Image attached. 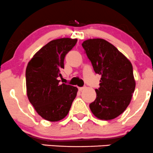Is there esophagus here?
<instances>
[{"instance_id": "1", "label": "esophagus", "mask_w": 153, "mask_h": 153, "mask_svg": "<svg viewBox=\"0 0 153 153\" xmlns=\"http://www.w3.org/2000/svg\"><path fill=\"white\" fill-rule=\"evenodd\" d=\"M85 88L86 87H84H84H79V88H78V89H79L80 91H82V90H84V89H85Z\"/></svg>"}]
</instances>
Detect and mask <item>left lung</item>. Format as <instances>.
<instances>
[{"instance_id":"obj_1","label":"left lung","mask_w":153,"mask_h":153,"mask_svg":"<svg viewBox=\"0 0 153 153\" xmlns=\"http://www.w3.org/2000/svg\"><path fill=\"white\" fill-rule=\"evenodd\" d=\"M95 73L101 75L96 98L89 108L96 118L112 120L124 112L135 91L132 65L115 46L101 38L82 44Z\"/></svg>"}]
</instances>
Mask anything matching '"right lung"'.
Wrapping results in <instances>:
<instances>
[{
	"mask_svg": "<svg viewBox=\"0 0 153 153\" xmlns=\"http://www.w3.org/2000/svg\"><path fill=\"white\" fill-rule=\"evenodd\" d=\"M69 38L51 41L34 55L26 69L27 97L39 115L58 121L69 113L78 92L75 86L60 84L66 55L76 44Z\"/></svg>",
	"mask_w": 153,
	"mask_h": 153,
	"instance_id": "add662e5",
	"label": "right lung"
}]
</instances>
